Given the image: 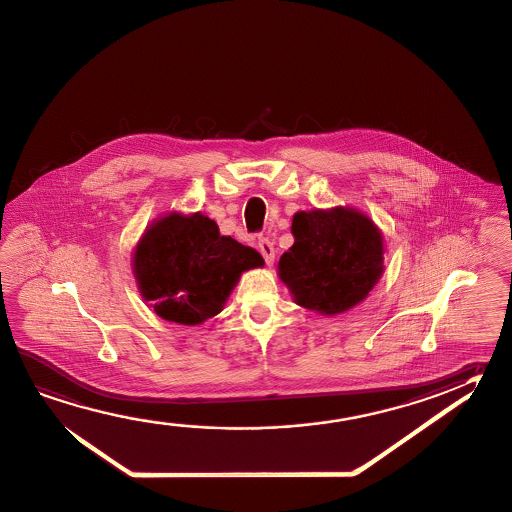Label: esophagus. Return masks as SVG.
I'll return each instance as SVG.
<instances>
[{"mask_svg": "<svg viewBox=\"0 0 512 512\" xmlns=\"http://www.w3.org/2000/svg\"><path fill=\"white\" fill-rule=\"evenodd\" d=\"M258 249H260L261 256H263L265 263L272 265L274 258H276V252H274V247H272V242H270L269 238H263V236H261L260 240H258Z\"/></svg>", "mask_w": 512, "mask_h": 512, "instance_id": "obj_1", "label": "esophagus"}]
</instances>
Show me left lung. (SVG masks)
Wrapping results in <instances>:
<instances>
[{
  "instance_id": "obj_1",
  "label": "left lung",
  "mask_w": 512,
  "mask_h": 512,
  "mask_svg": "<svg viewBox=\"0 0 512 512\" xmlns=\"http://www.w3.org/2000/svg\"><path fill=\"white\" fill-rule=\"evenodd\" d=\"M295 242L279 260V278L295 303L337 315L362 303L383 274V236L353 208L299 211Z\"/></svg>"
}]
</instances>
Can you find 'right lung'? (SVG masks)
Here are the masks:
<instances>
[{"label":"right lung","mask_w":512,"mask_h":512,"mask_svg":"<svg viewBox=\"0 0 512 512\" xmlns=\"http://www.w3.org/2000/svg\"><path fill=\"white\" fill-rule=\"evenodd\" d=\"M263 263L260 252L222 236L215 220L174 211L147 227L132 269L161 319L195 326L222 312L242 272Z\"/></svg>","instance_id":"1"}]
</instances>
